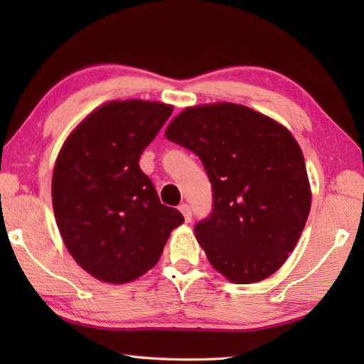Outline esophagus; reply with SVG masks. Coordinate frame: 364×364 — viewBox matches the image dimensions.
<instances>
[{
	"mask_svg": "<svg viewBox=\"0 0 364 364\" xmlns=\"http://www.w3.org/2000/svg\"><path fill=\"white\" fill-rule=\"evenodd\" d=\"M178 208H180V212L184 215V220L189 223V221L193 220V210H191V207L188 204H181Z\"/></svg>",
	"mask_w": 364,
	"mask_h": 364,
	"instance_id": "esophagus-1",
	"label": "esophagus"
}]
</instances>
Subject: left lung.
Here are the masks:
<instances>
[{"instance_id": "8db88e82", "label": "left lung", "mask_w": 364, "mask_h": 364, "mask_svg": "<svg viewBox=\"0 0 364 364\" xmlns=\"http://www.w3.org/2000/svg\"><path fill=\"white\" fill-rule=\"evenodd\" d=\"M200 159L212 212L194 226L208 262L236 284L267 279L294 250L311 205L304 154L289 130L232 102L188 107L165 132Z\"/></svg>"}]
</instances>
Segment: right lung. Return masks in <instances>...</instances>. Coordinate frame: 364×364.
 Segmentation results:
<instances>
[{
    "mask_svg": "<svg viewBox=\"0 0 364 364\" xmlns=\"http://www.w3.org/2000/svg\"><path fill=\"white\" fill-rule=\"evenodd\" d=\"M171 110L151 101H110L86 117L59 152L51 189L59 232L73 260L104 282L144 274L184 221L160 202L139 168Z\"/></svg>",
    "mask_w": 364,
    "mask_h": 364,
    "instance_id": "obj_1",
    "label": "right lung"
}]
</instances>
